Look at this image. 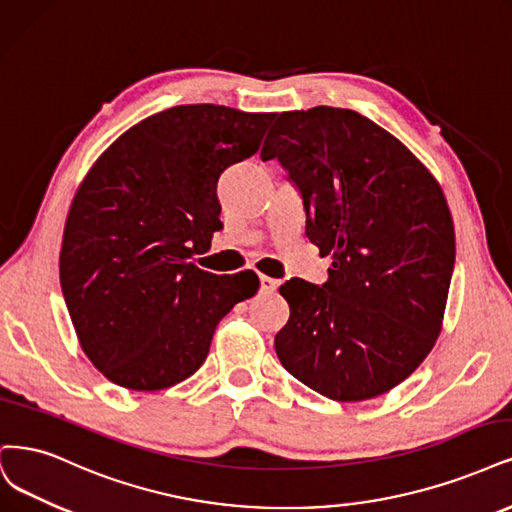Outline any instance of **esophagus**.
<instances>
[{
    "label": "esophagus",
    "mask_w": 512,
    "mask_h": 512,
    "mask_svg": "<svg viewBox=\"0 0 512 512\" xmlns=\"http://www.w3.org/2000/svg\"><path fill=\"white\" fill-rule=\"evenodd\" d=\"M277 286H279L277 279L267 277V275H260V290H262V292H275Z\"/></svg>",
    "instance_id": "34e87169"
}]
</instances>
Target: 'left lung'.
<instances>
[{"instance_id": "left-lung-1", "label": "left lung", "mask_w": 512, "mask_h": 512, "mask_svg": "<svg viewBox=\"0 0 512 512\" xmlns=\"http://www.w3.org/2000/svg\"><path fill=\"white\" fill-rule=\"evenodd\" d=\"M301 190L307 237L332 256L320 288L290 279L279 362L317 394L360 402L390 392L434 347L455 264L443 188L373 120L317 105L281 112L260 152Z\"/></svg>"}]
</instances>
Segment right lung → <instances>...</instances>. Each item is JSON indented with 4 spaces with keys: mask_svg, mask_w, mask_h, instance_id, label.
Returning <instances> with one entry per match:
<instances>
[{
    "mask_svg": "<svg viewBox=\"0 0 512 512\" xmlns=\"http://www.w3.org/2000/svg\"><path fill=\"white\" fill-rule=\"evenodd\" d=\"M275 114L175 105L137 122L86 173L69 207L61 290L103 377L156 392L197 373L214 330L258 275L197 267L222 228L220 173L258 152Z\"/></svg>",
    "mask_w": 512,
    "mask_h": 512,
    "instance_id": "obj_1",
    "label": "right lung"
}]
</instances>
